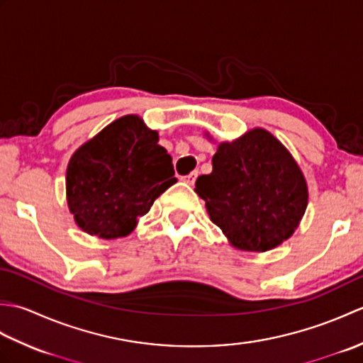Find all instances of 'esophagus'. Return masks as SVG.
Instances as JSON below:
<instances>
[{
	"instance_id": "34e87169",
	"label": "esophagus",
	"mask_w": 363,
	"mask_h": 363,
	"mask_svg": "<svg viewBox=\"0 0 363 363\" xmlns=\"http://www.w3.org/2000/svg\"><path fill=\"white\" fill-rule=\"evenodd\" d=\"M196 177H198V172H191L190 174H187V176H184V177H182V179H184V181H186L187 184H190V186H191V184H195V181H196Z\"/></svg>"
}]
</instances>
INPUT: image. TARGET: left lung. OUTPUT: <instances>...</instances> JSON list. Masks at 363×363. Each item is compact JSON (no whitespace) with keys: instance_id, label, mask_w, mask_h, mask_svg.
<instances>
[{"instance_id":"8db88e82","label":"left lung","mask_w":363,"mask_h":363,"mask_svg":"<svg viewBox=\"0 0 363 363\" xmlns=\"http://www.w3.org/2000/svg\"><path fill=\"white\" fill-rule=\"evenodd\" d=\"M212 173L195 191L235 248L264 252L293 234L307 207V184L295 159L265 129L220 143Z\"/></svg>"}]
</instances>
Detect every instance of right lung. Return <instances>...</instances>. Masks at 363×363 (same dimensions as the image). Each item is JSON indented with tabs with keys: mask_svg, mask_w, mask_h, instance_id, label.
I'll use <instances>...</instances> for the list:
<instances>
[{
	"mask_svg": "<svg viewBox=\"0 0 363 363\" xmlns=\"http://www.w3.org/2000/svg\"><path fill=\"white\" fill-rule=\"evenodd\" d=\"M157 142L156 130L137 115H126L73 154L67 201L84 233L107 240L128 235L177 181L172 156Z\"/></svg>",
	"mask_w": 363,
	"mask_h": 363,
	"instance_id": "obj_1",
	"label": "right lung"
}]
</instances>
